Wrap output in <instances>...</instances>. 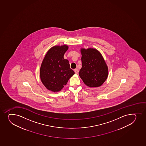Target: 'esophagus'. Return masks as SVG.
I'll return each mask as SVG.
<instances>
[{"instance_id":"esophagus-1","label":"esophagus","mask_w":146,"mask_h":146,"mask_svg":"<svg viewBox=\"0 0 146 146\" xmlns=\"http://www.w3.org/2000/svg\"><path fill=\"white\" fill-rule=\"evenodd\" d=\"M78 71H78V69H75V70H74V72H75V74H78Z\"/></svg>"}]
</instances>
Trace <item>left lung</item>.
Wrapping results in <instances>:
<instances>
[{
  "instance_id": "1",
  "label": "left lung",
  "mask_w": 146,
  "mask_h": 146,
  "mask_svg": "<svg viewBox=\"0 0 146 146\" xmlns=\"http://www.w3.org/2000/svg\"><path fill=\"white\" fill-rule=\"evenodd\" d=\"M82 68L79 76L89 87H98L105 82L108 69L101 53L94 48H81Z\"/></svg>"
}]
</instances>
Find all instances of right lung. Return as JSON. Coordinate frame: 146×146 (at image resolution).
<instances>
[{
	"label": "right lung",
	"mask_w": 146,
	"mask_h": 146,
	"mask_svg": "<svg viewBox=\"0 0 146 146\" xmlns=\"http://www.w3.org/2000/svg\"><path fill=\"white\" fill-rule=\"evenodd\" d=\"M68 49V46L66 44L53 46L43 60L39 70L40 78L43 84L49 91H61L75 74L70 68L68 60L64 58Z\"/></svg>",
	"instance_id": "obj_1"
}]
</instances>
